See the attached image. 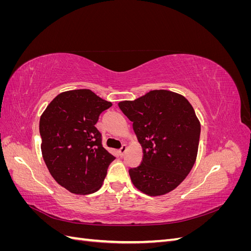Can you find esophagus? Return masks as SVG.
<instances>
[{
  "label": "esophagus",
  "mask_w": 251,
  "mask_h": 251,
  "mask_svg": "<svg viewBox=\"0 0 251 251\" xmlns=\"http://www.w3.org/2000/svg\"><path fill=\"white\" fill-rule=\"evenodd\" d=\"M126 150H127V147L126 146V144H124L123 147H121V149L119 150V155L123 157L125 154H126Z\"/></svg>",
  "instance_id": "34e87169"
}]
</instances>
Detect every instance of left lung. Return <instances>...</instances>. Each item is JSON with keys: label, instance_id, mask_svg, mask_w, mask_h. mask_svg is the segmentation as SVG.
<instances>
[{"label": "left lung", "instance_id": "left-lung-1", "mask_svg": "<svg viewBox=\"0 0 251 251\" xmlns=\"http://www.w3.org/2000/svg\"><path fill=\"white\" fill-rule=\"evenodd\" d=\"M133 121L142 161L128 170L134 186L149 196L174 191L192 171L198 154L201 125L186 98L153 90L135 100L118 102Z\"/></svg>", "mask_w": 251, "mask_h": 251}]
</instances>
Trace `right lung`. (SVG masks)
<instances>
[{
  "instance_id": "1",
  "label": "right lung",
  "mask_w": 251,
  "mask_h": 251,
  "mask_svg": "<svg viewBox=\"0 0 251 251\" xmlns=\"http://www.w3.org/2000/svg\"><path fill=\"white\" fill-rule=\"evenodd\" d=\"M111 105L89 89L70 90L53 98L42 114L43 159L51 176L72 194L97 192L115 159L102 147L95 126Z\"/></svg>"
}]
</instances>
